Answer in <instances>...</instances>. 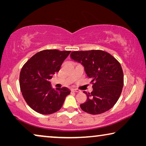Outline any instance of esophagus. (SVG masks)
I'll use <instances>...</instances> for the list:
<instances>
[{"label": "esophagus", "instance_id": "1", "mask_svg": "<svg viewBox=\"0 0 146 146\" xmlns=\"http://www.w3.org/2000/svg\"><path fill=\"white\" fill-rule=\"evenodd\" d=\"M71 91L72 92H80L79 90H77V89H72Z\"/></svg>", "mask_w": 146, "mask_h": 146}]
</instances>
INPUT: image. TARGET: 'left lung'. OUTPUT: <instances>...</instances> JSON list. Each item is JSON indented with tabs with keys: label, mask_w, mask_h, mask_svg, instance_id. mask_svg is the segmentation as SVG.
Listing matches in <instances>:
<instances>
[{
	"label": "left lung",
	"mask_w": 146,
	"mask_h": 146,
	"mask_svg": "<svg viewBox=\"0 0 146 146\" xmlns=\"http://www.w3.org/2000/svg\"><path fill=\"white\" fill-rule=\"evenodd\" d=\"M74 60L84 66L92 79L93 91L84 92L87 100L80 104L83 111L90 114H100L111 109L120 96L123 86V74L120 64L113 56L100 50L74 51Z\"/></svg>",
	"instance_id": "left-lung-1"
}]
</instances>
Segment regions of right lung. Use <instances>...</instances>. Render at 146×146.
<instances>
[{
    "label": "right lung",
    "instance_id": "right-lung-1",
    "mask_svg": "<svg viewBox=\"0 0 146 146\" xmlns=\"http://www.w3.org/2000/svg\"><path fill=\"white\" fill-rule=\"evenodd\" d=\"M71 51L44 50L33 56L22 68L19 82L27 104L42 114H51L62 106L70 90L66 87L53 89L49 82L60 69Z\"/></svg>",
    "mask_w": 146,
    "mask_h": 146
}]
</instances>
